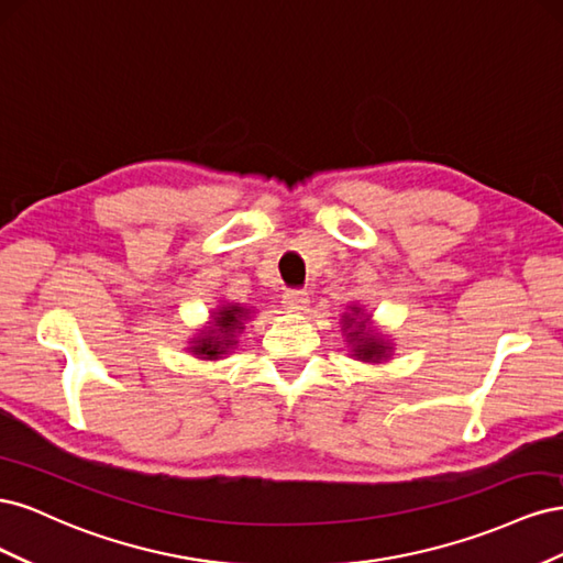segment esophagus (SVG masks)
Listing matches in <instances>:
<instances>
[{"label":"esophagus","mask_w":563,"mask_h":563,"mask_svg":"<svg viewBox=\"0 0 563 563\" xmlns=\"http://www.w3.org/2000/svg\"><path fill=\"white\" fill-rule=\"evenodd\" d=\"M282 302H284V308H288V310H305V308H308L310 298H308V294L302 291V288H288Z\"/></svg>","instance_id":"34e87169"}]
</instances>
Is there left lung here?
<instances>
[{
  "label": "left lung",
  "mask_w": 563,
  "mask_h": 563,
  "mask_svg": "<svg viewBox=\"0 0 563 563\" xmlns=\"http://www.w3.org/2000/svg\"><path fill=\"white\" fill-rule=\"evenodd\" d=\"M343 333L347 338V345L352 347V356H356L360 362L380 364L389 360L391 345L380 333H376V329L371 327L368 314H364V310L356 308V305L343 314Z\"/></svg>",
  "instance_id": "obj_1"
}]
</instances>
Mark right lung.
Here are the masks:
<instances>
[{"label":"right lung","mask_w":563,"mask_h":563,"mask_svg":"<svg viewBox=\"0 0 563 563\" xmlns=\"http://www.w3.org/2000/svg\"><path fill=\"white\" fill-rule=\"evenodd\" d=\"M251 310L242 308L240 302H228L223 308L213 312V321L207 331H201L192 338L190 352L197 354V360H218L220 354H228L240 340L236 335L242 333L244 321L249 319Z\"/></svg>","instance_id":"obj_1"}]
</instances>
